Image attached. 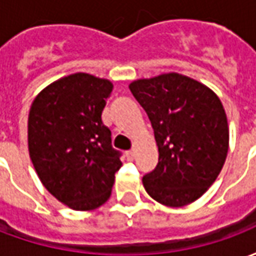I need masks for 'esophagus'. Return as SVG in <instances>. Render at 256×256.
<instances>
[{
  "label": "esophagus",
  "instance_id": "1",
  "mask_svg": "<svg viewBox=\"0 0 256 256\" xmlns=\"http://www.w3.org/2000/svg\"><path fill=\"white\" fill-rule=\"evenodd\" d=\"M134 156H136V152H134V150H128V152H126V159H128V160H133Z\"/></svg>",
  "mask_w": 256,
  "mask_h": 256
}]
</instances>
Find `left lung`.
<instances>
[{
	"label": "left lung",
	"mask_w": 256,
	"mask_h": 256,
	"mask_svg": "<svg viewBox=\"0 0 256 256\" xmlns=\"http://www.w3.org/2000/svg\"><path fill=\"white\" fill-rule=\"evenodd\" d=\"M154 128L159 162L142 178L150 198L167 207L193 203L214 184L229 150V126L220 97L177 72L128 84Z\"/></svg>",
	"instance_id": "8db88e82"
}]
</instances>
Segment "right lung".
Returning a JSON list of instances; mask_svg holds the SVG:
<instances>
[{"label": "right lung", "instance_id": "1", "mask_svg": "<svg viewBox=\"0 0 256 256\" xmlns=\"http://www.w3.org/2000/svg\"><path fill=\"white\" fill-rule=\"evenodd\" d=\"M111 92L108 79L76 72L46 86L31 104V162L49 193L76 211L106 203L122 166L101 120Z\"/></svg>", "mask_w": 256, "mask_h": 256}]
</instances>
